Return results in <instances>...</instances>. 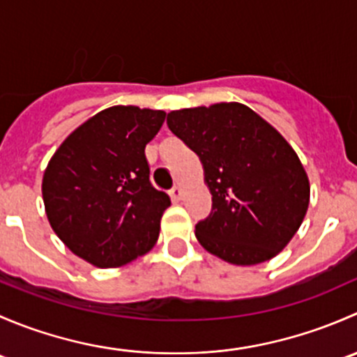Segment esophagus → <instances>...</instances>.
<instances>
[{"instance_id": "esophagus-1", "label": "esophagus", "mask_w": 357, "mask_h": 357, "mask_svg": "<svg viewBox=\"0 0 357 357\" xmlns=\"http://www.w3.org/2000/svg\"><path fill=\"white\" fill-rule=\"evenodd\" d=\"M169 195H171V199L174 200V202H179V200H181V197H183V190H181V186H174V188H172L171 192H169Z\"/></svg>"}]
</instances>
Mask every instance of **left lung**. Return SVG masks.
<instances>
[{"label": "left lung", "instance_id": "left-lung-1", "mask_svg": "<svg viewBox=\"0 0 357 357\" xmlns=\"http://www.w3.org/2000/svg\"><path fill=\"white\" fill-rule=\"evenodd\" d=\"M167 126L204 165L212 211L197 222L205 250L236 266L269 261L301 228L309 179L297 153L242 103L174 110Z\"/></svg>", "mask_w": 357, "mask_h": 357}]
</instances>
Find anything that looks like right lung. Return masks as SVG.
<instances>
[{"mask_svg":"<svg viewBox=\"0 0 357 357\" xmlns=\"http://www.w3.org/2000/svg\"><path fill=\"white\" fill-rule=\"evenodd\" d=\"M165 112L110 107L79 126L43 176V200L53 231L98 268H117L146 254L171 205L150 181L146 143Z\"/></svg>","mask_w":357,"mask_h":357,"instance_id":"obj_1","label":"right lung"}]
</instances>
